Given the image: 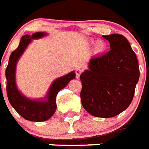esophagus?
<instances>
[{
  "mask_svg": "<svg viewBox=\"0 0 149 149\" xmlns=\"http://www.w3.org/2000/svg\"><path fill=\"white\" fill-rule=\"evenodd\" d=\"M81 69L80 68H78L75 70V74H76V78H78L80 77V74H81Z\"/></svg>",
  "mask_w": 149,
  "mask_h": 149,
  "instance_id": "34e87169",
  "label": "esophagus"
}]
</instances>
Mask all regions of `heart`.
Returning <instances> with one entry per match:
<instances>
[{
	"label": "heart",
	"instance_id": "1",
	"mask_svg": "<svg viewBox=\"0 0 149 149\" xmlns=\"http://www.w3.org/2000/svg\"><path fill=\"white\" fill-rule=\"evenodd\" d=\"M97 46H98V47H101V44H100V43H99V44H98V45H97Z\"/></svg>",
	"mask_w": 149,
	"mask_h": 149
}]
</instances>
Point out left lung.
Masks as SVG:
<instances>
[{
	"instance_id": "obj_1",
	"label": "left lung",
	"mask_w": 149,
	"mask_h": 149,
	"mask_svg": "<svg viewBox=\"0 0 149 149\" xmlns=\"http://www.w3.org/2000/svg\"><path fill=\"white\" fill-rule=\"evenodd\" d=\"M110 51L90 59L88 69L80 75L83 108L97 118L119 115L132 102L139 79V61L122 34L103 35Z\"/></svg>"
}]
</instances>
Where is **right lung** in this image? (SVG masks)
Here are the masks:
<instances>
[{
  "instance_id": "obj_1",
  "label": "right lung",
  "mask_w": 149,
  "mask_h": 149,
  "mask_svg": "<svg viewBox=\"0 0 149 149\" xmlns=\"http://www.w3.org/2000/svg\"><path fill=\"white\" fill-rule=\"evenodd\" d=\"M44 32H37L31 36L24 35L16 50L11 53L9 58L5 74L7 78V95L11 106L24 119L32 122H45L49 119L55 112L57 104L56 97L61 89L64 88L71 80L75 77V73L71 71L65 75L57 78L50 87L48 93L44 99L32 100L27 98L18 91L16 85V65L26 47L32 39L41 38L46 35Z\"/></svg>"
}]
</instances>
